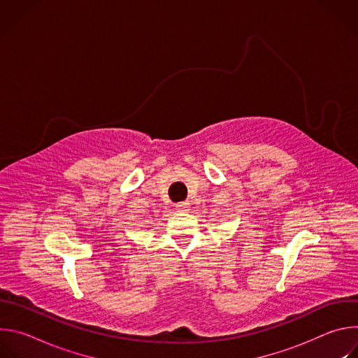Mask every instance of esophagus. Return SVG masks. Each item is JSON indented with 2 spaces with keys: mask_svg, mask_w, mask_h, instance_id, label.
<instances>
[{
  "mask_svg": "<svg viewBox=\"0 0 358 358\" xmlns=\"http://www.w3.org/2000/svg\"><path fill=\"white\" fill-rule=\"evenodd\" d=\"M176 208H177V211H181V213H184V211H188V208H189V203H188L187 201L178 202L177 206H176Z\"/></svg>",
  "mask_w": 358,
  "mask_h": 358,
  "instance_id": "esophagus-1",
  "label": "esophagus"
}]
</instances>
